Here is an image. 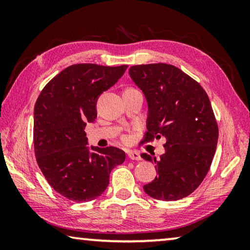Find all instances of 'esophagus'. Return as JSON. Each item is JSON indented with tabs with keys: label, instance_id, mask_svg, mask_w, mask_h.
Wrapping results in <instances>:
<instances>
[{
	"label": "esophagus",
	"instance_id": "1",
	"mask_svg": "<svg viewBox=\"0 0 250 250\" xmlns=\"http://www.w3.org/2000/svg\"><path fill=\"white\" fill-rule=\"evenodd\" d=\"M128 156L130 160H135V161H140L142 159L141 155L135 151H128Z\"/></svg>",
	"mask_w": 250,
	"mask_h": 250
}]
</instances>
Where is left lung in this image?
Listing matches in <instances>:
<instances>
[{
	"mask_svg": "<svg viewBox=\"0 0 250 250\" xmlns=\"http://www.w3.org/2000/svg\"><path fill=\"white\" fill-rule=\"evenodd\" d=\"M129 75L147 103L146 133L142 143L164 137L166 152L156 159L158 175L143 186L159 201H177L193 193L208 172L218 140V126L202 86L173 65L130 67Z\"/></svg>",
	"mask_w": 250,
	"mask_h": 250,
	"instance_id": "1",
	"label": "left lung"
}]
</instances>
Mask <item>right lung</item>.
<instances>
[{
    "mask_svg": "<svg viewBox=\"0 0 250 250\" xmlns=\"http://www.w3.org/2000/svg\"><path fill=\"white\" fill-rule=\"evenodd\" d=\"M128 65L76 64L46 84L34 108V149L49 185L66 198L89 202L103 194L110 172L125 162L115 146H87V124L97 118V100L115 84Z\"/></svg>",
    "mask_w": 250,
    "mask_h": 250,
    "instance_id": "1",
    "label": "right lung"
}]
</instances>
